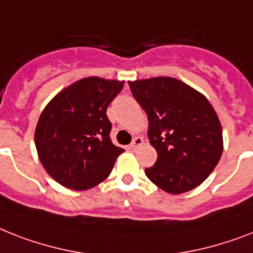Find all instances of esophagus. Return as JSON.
<instances>
[{
    "label": "esophagus",
    "instance_id": "obj_1",
    "mask_svg": "<svg viewBox=\"0 0 253 253\" xmlns=\"http://www.w3.org/2000/svg\"><path fill=\"white\" fill-rule=\"evenodd\" d=\"M143 143H144V140H143V139H141L140 136L133 137L132 143H131V144H130V148H131V149H136L137 147H140V145H143Z\"/></svg>",
    "mask_w": 253,
    "mask_h": 253
}]
</instances>
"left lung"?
I'll return each instance as SVG.
<instances>
[{"label": "left lung", "mask_w": 253, "mask_h": 253, "mask_svg": "<svg viewBox=\"0 0 253 253\" xmlns=\"http://www.w3.org/2000/svg\"><path fill=\"white\" fill-rule=\"evenodd\" d=\"M132 96L149 121L148 137L157 161L145 175L157 187L178 195L201 184L223 151L222 127L204 94L174 78L128 82Z\"/></svg>", "instance_id": "left-lung-1"}]
</instances>
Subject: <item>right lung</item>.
Segmentation results:
<instances>
[{"instance_id":"obj_1","label":"right lung","mask_w":253,"mask_h":253,"mask_svg":"<svg viewBox=\"0 0 253 253\" xmlns=\"http://www.w3.org/2000/svg\"><path fill=\"white\" fill-rule=\"evenodd\" d=\"M125 82L89 77L57 93L39 118L35 144L55 182L75 191L92 188L112 173L125 152L110 140L106 109Z\"/></svg>"}]
</instances>
